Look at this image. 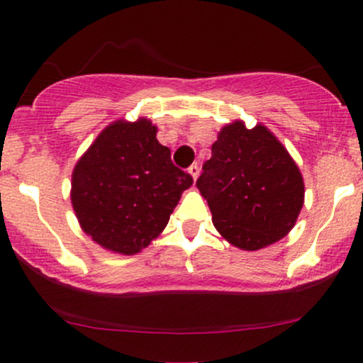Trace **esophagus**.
Returning a JSON list of instances; mask_svg holds the SVG:
<instances>
[{"label": "esophagus", "mask_w": 363, "mask_h": 363, "mask_svg": "<svg viewBox=\"0 0 363 363\" xmlns=\"http://www.w3.org/2000/svg\"><path fill=\"white\" fill-rule=\"evenodd\" d=\"M187 172L191 174V177H193V181H196V179L199 177V167H198V164H193V165H191V167L187 169Z\"/></svg>", "instance_id": "esophagus-1"}]
</instances>
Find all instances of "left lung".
I'll use <instances>...</instances> for the list:
<instances>
[{"mask_svg": "<svg viewBox=\"0 0 363 363\" xmlns=\"http://www.w3.org/2000/svg\"><path fill=\"white\" fill-rule=\"evenodd\" d=\"M196 187L218 234L242 251H259L289 234L306 193L281 141L264 124L247 129L239 119L218 131Z\"/></svg>", "mask_w": 363, "mask_h": 363, "instance_id": "8db88e82", "label": "left lung"}]
</instances>
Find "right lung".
Returning a JSON list of instances; mask_svg holds the SVG:
<instances>
[{
	"label": "right lung",
	"mask_w": 363,
	"mask_h": 363,
	"mask_svg": "<svg viewBox=\"0 0 363 363\" xmlns=\"http://www.w3.org/2000/svg\"><path fill=\"white\" fill-rule=\"evenodd\" d=\"M193 177L170 160L147 118L118 119L74 164L72 205L95 244L124 256L141 252L167 227Z\"/></svg>",
	"instance_id": "obj_1"
}]
</instances>
